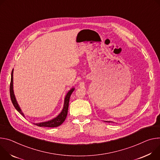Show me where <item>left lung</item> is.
I'll return each instance as SVG.
<instances>
[{
  "instance_id": "8db88e82",
  "label": "left lung",
  "mask_w": 160,
  "mask_h": 160,
  "mask_svg": "<svg viewBox=\"0 0 160 160\" xmlns=\"http://www.w3.org/2000/svg\"><path fill=\"white\" fill-rule=\"evenodd\" d=\"M109 122H110V121H109Z\"/></svg>"
}]
</instances>
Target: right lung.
<instances>
[{
  "mask_svg": "<svg viewBox=\"0 0 160 160\" xmlns=\"http://www.w3.org/2000/svg\"><path fill=\"white\" fill-rule=\"evenodd\" d=\"M74 90V88H72L71 89L67 94L65 100H64V105H63V109L61 113L55 118L51 121H48L46 122H40V123H36L35 125H36L38 127H49V128H54V127H57L60 125H61L64 122L67 115L68 112V103H69V100L71 94L73 92ZM9 92H10V97L11 99V102L14 105V107L15 109L18 111L22 115L24 116L23 112H22L15 98L14 95V92H13V69L12 70L11 72V82H10V88H9Z\"/></svg>",
  "mask_w": 160,
  "mask_h": 160,
  "instance_id": "obj_1",
  "label": "right lung"
}]
</instances>
